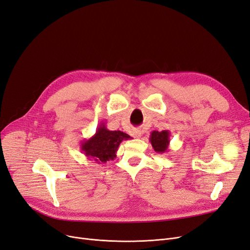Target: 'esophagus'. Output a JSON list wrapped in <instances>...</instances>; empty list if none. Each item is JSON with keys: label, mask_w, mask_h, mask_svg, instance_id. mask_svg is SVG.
I'll use <instances>...</instances> for the list:
<instances>
[{"label": "esophagus", "mask_w": 250, "mask_h": 250, "mask_svg": "<svg viewBox=\"0 0 250 250\" xmlns=\"http://www.w3.org/2000/svg\"><path fill=\"white\" fill-rule=\"evenodd\" d=\"M141 136H142L141 129H134V130H133V137H134V138H140Z\"/></svg>", "instance_id": "esophagus-1"}]
</instances>
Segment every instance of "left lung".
Masks as SVG:
<instances>
[{
    "instance_id": "left-lung-1",
    "label": "left lung",
    "mask_w": 250,
    "mask_h": 250,
    "mask_svg": "<svg viewBox=\"0 0 250 250\" xmlns=\"http://www.w3.org/2000/svg\"><path fill=\"white\" fill-rule=\"evenodd\" d=\"M170 132L169 130H162V132H158V130H153L150 135V142L151 145L155 152L163 154L168 151L169 143H170Z\"/></svg>"
}]
</instances>
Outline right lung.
<instances>
[{
    "label": "right lung",
    "instance_id": "obj_1",
    "mask_svg": "<svg viewBox=\"0 0 250 250\" xmlns=\"http://www.w3.org/2000/svg\"><path fill=\"white\" fill-rule=\"evenodd\" d=\"M128 139L130 137L127 134L121 130H109L101 124L93 136L83 141L81 151L89 160H94L98 164L106 163L115 158L118 146Z\"/></svg>",
    "mask_w": 250,
    "mask_h": 250
}]
</instances>
